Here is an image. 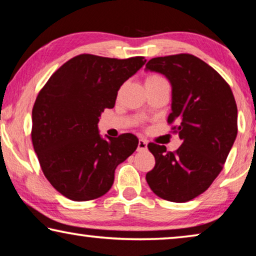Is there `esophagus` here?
Returning <instances> with one entry per match:
<instances>
[{"label":"esophagus","mask_w":256,"mask_h":256,"mask_svg":"<svg viewBox=\"0 0 256 256\" xmlns=\"http://www.w3.org/2000/svg\"><path fill=\"white\" fill-rule=\"evenodd\" d=\"M147 150V141L144 139H139L138 142V152H144Z\"/></svg>","instance_id":"obj_1"}]
</instances>
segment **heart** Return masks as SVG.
<instances>
[{
    "label": "heart",
    "instance_id": "b5f03b06",
    "mask_svg": "<svg viewBox=\"0 0 256 256\" xmlns=\"http://www.w3.org/2000/svg\"><path fill=\"white\" fill-rule=\"evenodd\" d=\"M166 82V80L158 74H150L147 76L144 84H155V82Z\"/></svg>",
    "mask_w": 256,
    "mask_h": 256
}]
</instances>
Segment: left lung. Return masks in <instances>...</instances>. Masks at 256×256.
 <instances>
[{
	"label": "left lung",
	"mask_w": 256,
	"mask_h": 256,
	"mask_svg": "<svg viewBox=\"0 0 256 256\" xmlns=\"http://www.w3.org/2000/svg\"><path fill=\"white\" fill-rule=\"evenodd\" d=\"M146 71L158 72L172 87L168 123L182 140L176 152L148 144L154 169L146 180L156 196L186 202L204 193L223 169L237 136L238 110L230 86L218 72L190 54L155 57Z\"/></svg>",
	"instance_id": "obj_1"
}]
</instances>
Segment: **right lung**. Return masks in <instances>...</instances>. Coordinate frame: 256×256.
Here are the masks:
<instances>
[{
    "label": "right lung",
    "mask_w": 256,
    "mask_h": 256,
    "mask_svg": "<svg viewBox=\"0 0 256 256\" xmlns=\"http://www.w3.org/2000/svg\"><path fill=\"white\" fill-rule=\"evenodd\" d=\"M144 63L141 56L78 55L54 72L38 94L33 147L46 178L68 199L104 196L114 184L117 166L138 147L132 133L104 139L98 123L106 108H114L120 86Z\"/></svg>",
    "instance_id": "1"
}]
</instances>
